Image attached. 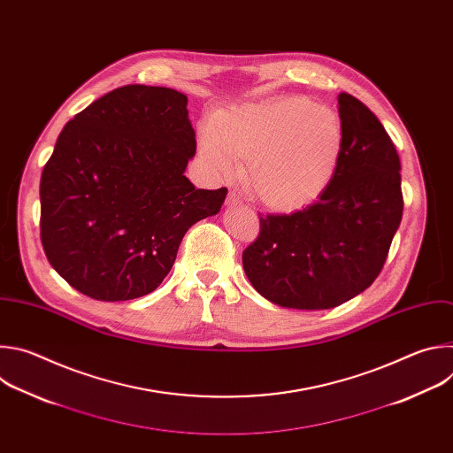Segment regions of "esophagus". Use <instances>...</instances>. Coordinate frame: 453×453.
I'll list each match as a JSON object with an SVG mask.
<instances>
[{"mask_svg": "<svg viewBox=\"0 0 453 453\" xmlns=\"http://www.w3.org/2000/svg\"><path fill=\"white\" fill-rule=\"evenodd\" d=\"M227 204H229V206H238V204H242V199L236 196L234 191H229V193H227Z\"/></svg>", "mask_w": 453, "mask_h": 453, "instance_id": "obj_1", "label": "esophagus"}]
</instances>
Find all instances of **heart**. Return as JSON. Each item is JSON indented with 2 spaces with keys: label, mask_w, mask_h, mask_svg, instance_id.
<instances>
[{
  "label": "heart",
  "mask_w": 453,
  "mask_h": 453,
  "mask_svg": "<svg viewBox=\"0 0 453 453\" xmlns=\"http://www.w3.org/2000/svg\"><path fill=\"white\" fill-rule=\"evenodd\" d=\"M341 149L339 114L297 96L226 111L199 131V154L210 172L233 177L238 157L247 159L254 196L276 210L313 201L334 179Z\"/></svg>",
  "instance_id": "b5f03b06"
}]
</instances>
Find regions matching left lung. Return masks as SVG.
<instances>
[{
	"label": "left lung",
	"instance_id": "left-lung-1",
	"mask_svg": "<svg viewBox=\"0 0 453 453\" xmlns=\"http://www.w3.org/2000/svg\"><path fill=\"white\" fill-rule=\"evenodd\" d=\"M342 149L319 199L288 215H260L243 250V271L265 299L285 308L326 310L378 278L403 215L402 165L380 119L339 95Z\"/></svg>",
	"mask_w": 453,
	"mask_h": 453
}]
</instances>
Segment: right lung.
I'll list each match as a JSON object with an SVG mask.
<instances>
[{
	"label": "right lung",
	"mask_w": 453,
	"mask_h": 453,
	"mask_svg": "<svg viewBox=\"0 0 453 453\" xmlns=\"http://www.w3.org/2000/svg\"><path fill=\"white\" fill-rule=\"evenodd\" d=\"M186 95L131 84L64 125L41 175V242L50 265L98 301L154 292L186 231L217 215L227 188L184 175L196 156Z\"/></svg>",
	"instance_id": "right-lung-1"
}]
</instances>
